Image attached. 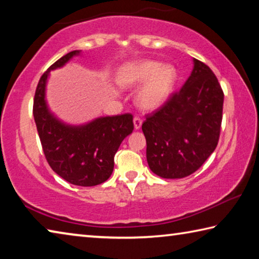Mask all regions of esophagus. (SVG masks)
<instances>
[{
  "mask_svg": "<svg viewBox=\"0 0 259 259\" xmlns=\"http://www.w3.org/2000/svg\"><path fill=\"white\" fill-rule=\"evenodd\" d=\"M142 123H143V121L140 120L139 117H135V119H134V125H135V129L136 130L140 129V126H142Z\"/></svg>",
  "mask_w": 259,
  "mask_h": 259,
  "instance_id": "1",
  "label": "esophagus"
}]
</instances>
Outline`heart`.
<instances>
[{
	"instance_id": "b5f03b06",
	"label": "heart",
	"mask_w": 259,
	"mask_h": 259,
	"mask_svg": "<svg viewBox=\"0 0 259 259\" xmlns=\"http://www.w3.org/2000/svg\"><path fill=\"white\" fill-rule=\"evenodd\" d=\"M178 80V72L171 64L156 60H136L119 68L116 83L122 89L139 85L136 104L143 111L152 112L163 106L171 96Z\"/></svg>"
}]
</instances>
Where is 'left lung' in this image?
Here are the masks:
<instances>
[{
  "label": "left lung",
  "instance_id": "8db88e82",
  "mask_svg": "<svg viewBox=\"0 0 259 259\" xmlns=\"http://www.w3.org/2000/svg\"><path fill=\"white\" fill-rule=\"evenodd\" d=\"M223 103L217 77L207 65L193 59L185 84L142 125L152 171L166 179L195 172L218 144Z\"/></svg>",
  "mask_w": 259,
  "mask_h": 259
}]
</instances>
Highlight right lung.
I'll return each instance as SVG.
<instances>
[{
  "instance_id": "1",
  "label": "right lung",
  "mask_w": 259,
  "mask_h": 259,
  "mask_svg": "<svg viewBox=\"0 0 259 259\" xmlns=\"http://www.w3.org/2000/svg\"><path fill=\"white\" fill-rule=\"evenodd\" d=\"M81 50H74L51 65L35 91L33 115L43 152L52 170L77 186H95L106 182L114 169V155L134 130L130 113L99 116L82 124H69L56 115L47 102L50 72L64 67Z\"/></svg>"
}]
</instances>
